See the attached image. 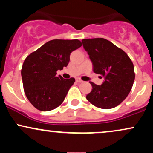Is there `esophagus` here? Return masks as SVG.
Returning <instances> with one entry per match:
<instances>
[{
    "label": "esophagus",
    "mask_w": 153,
    "mask_h": 153,
    "mask_svg": "<svg viewBox=\"0 0 153 153\" xmlns=\"http://www.w3.org/2000/svg\"><path fill=\"white\" fill-rule=\"evenodd\" d=\"M76 82H79V83H80V82H82L83 81H82V80H80V78H77V79H76Z\"/></svg>",
    "instance_id": "34e87169"
}]
</instances>
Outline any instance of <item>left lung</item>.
Listing matches in <instances>:
<instances>
[{
  "label": "left lung",
  "instance_id": "1",
  "mask_svg": "<svg viewBox=\"0 0 153 153\" xmlns=\"http://www.w3.org/2000/svg\"><path fill=\"white\" fill-rule=\"evenodd\" d=\"M82 42L94 72L105 79L101 85L90 82L93 89L86 99L98 108H114L127 98L132 88L135 78L133 63L124 50L106 39H85Z\"/></svg>",
  "mask_w": 153,
  "mask_h": 153
}]
</instances>
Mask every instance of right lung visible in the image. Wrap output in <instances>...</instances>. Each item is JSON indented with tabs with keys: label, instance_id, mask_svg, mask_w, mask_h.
I'll return each instance as SVG.
<instances>
[{
	"label": "right lung",
	"instance_id": "right-lung-1",
	"mask_svg": "<svg viewBox=\"0 0 153 153\" xmlns=\"http://www.w3.org/2000/svg\"><path fill=\"white\" fill-rule=\"evenodd\" d=\"M81 46L78 39H53L27 56L22 69L23 86L36 109L48 111L63 102L75 80L56 76L57 71L68 66L71 52Z\"/></svg>",
	"mask_w": 153,
	"mask_h": 153
}]
</instances>
